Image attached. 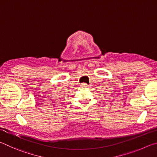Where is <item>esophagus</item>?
Wrapping results in <instances>:
<instances>
[{
    "label": "esophagus",
    "instance_id": "esophagus-1",
    "mask_svg": "<svg viewBox=\"0 0 157 157\" xmlns=\"http://www.w3.org/2000/svg\"><path fill=\"white\" fill-rule=\"evenodd\" d=\"M82 86H84V87H87V86H89V84H87L86 83H82Z\"/></svg>",
    "mask_w": 157,
    "mask_h": 157
}]
</instances>
